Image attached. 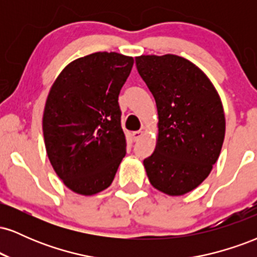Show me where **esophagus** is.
<instances>
[{
	"instance_id": "esophagus-1",
	"label": "esophagus",
	"mask_w": 257,
	"mask_h": 257,
	"mask_svg": "<svg viewBox=\"0 0 257 257\" xmlns=\"http://www.w3.org/2000/svg\"><path fill=\"white\" fill-rule=\"evenodd\" d=\"M143 135H144V132H141V131L134 132V133H133V140H134V141H138L139 139H140L141 137H143Z\"/></svg>"
}]
</instances>
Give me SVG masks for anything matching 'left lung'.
<instances>
[{
    "label": "left lung",
    "mask_w": 257,
    "mask_h": 257,
    "mask_svg": "<svg viewBox=\"0 0 257 257\" xmlns=\"http://www.w3.org/2000/svg\"><path fill=\"white\" fill-rule=\"evenodd\" d=\"M139 75L156 100L158 140L144 159L155 188L169 196L194 190L210 174L225 139V113L213 83L178 55L135 58Z\"/></svg>",
    "instance_id": "8db88e82"
}]
</instances>
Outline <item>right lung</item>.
I'll use <instances>...</instances> for the list:
<instances>
[{
	"label": "right lung",
	"instance_id": "right-lung-1",
	"mask_svg": "<svg viewBox=\"0 0 257 257\" xmlns=\"http://www.w3.org/2000/svg\"><path fill=\"white\" fill-rule=\"evenodd\" d=\"M134 59L98 52L61 71L46 101L47 155L70 190L83 196L104 191L125 156L118 95Z\"/></svg>",
	"mask_w": 257,
	"mask_h": 257
}]
</instances>
